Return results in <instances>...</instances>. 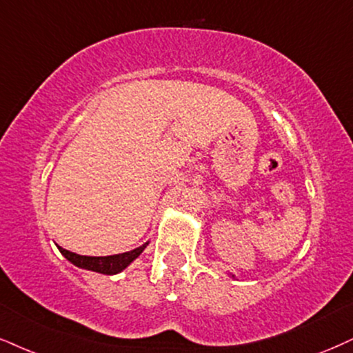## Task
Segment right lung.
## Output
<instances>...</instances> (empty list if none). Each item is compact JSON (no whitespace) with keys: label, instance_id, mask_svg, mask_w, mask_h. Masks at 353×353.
<instances>
[{"label":"right lung","instance_id":"add662e5","mask_svg":"<svg viewBox=\"0 0 353 353\" xmlns=\"http://www.w3.org/2000/svg\"><path fill=\"white\" fill-rule=\"evenodd\" d=\"M147 243H143L139 249H134L130 252H124V254L110 255V256H86V255H78L73 254L70 250H65L62 247H59V250L62 252L63 256L67 260H70L77 267L91 270V272L104 273V275H116V273L123 272L130 262L137 259L142 254V250L145 249Z\"/></svg>","mask_w":353,"mask_h":353}]
</instances>
